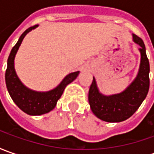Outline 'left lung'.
Returning a JSON list of instances; mask_svg holds the SVG:
<instances>
[{
  "instance_id": "left-lung-1",
  "label": "left lung",
  "mask_w": 154,
  "mask_h": 154,
  "mask_svg": "<svg viewBox=\"0 0 154 154\" xmlns=\"http://www.w3.org/2000/svg\"><path fill=\"white\" fill-rule=\"evenodd\" d=\"M134 43L140 46V65L135 80L125 91L119 94L104 96L99 93L93 78L89 89L88 100L93 114L98 118L109 122H119L129 118L138 109L149 90V61L146 54L142 39L133 35Z\"/></svg>"
}]
</instances>
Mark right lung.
I'll return each instance as SVG.
<instances>
[{
  "instance_id": "right-lung-1",
  "label": "right lung",
  "mask_w": 154,
  "mask_h": 154,
  "mask_svg": "<svg viewBox=\"0 0 154 154\" xmlns=\"http://www.w3.org/2000/svg\"><path fill=\"white\" fill-rule=\"evenodd\" d=\"M37 26H33L26 30L20 36L17 44L13 47L8 59V68L5 74L7 88L12 99L21 110L28 115L32 116L43 115L54 109L56 107L57 100L62 95L65 87L75 80L80 73L77 71L67 75L59 86L50 92H34L28 89L21 83L14 70L15 55L25 36Z\"/></svg>"
}]
</instances>
